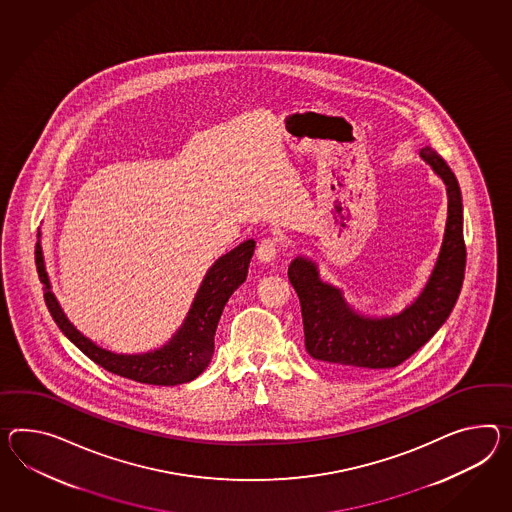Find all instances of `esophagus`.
<instances>
[{
	"label": "esophagus",
	"mask_w": 512,
	"mask_h": 512,
	"mask_svg": "<svg viewBox=\"0 0 512 512\" xmlns=\"http://www.w3.org/2000/svg\"><path fill=\"white\" fill-rule=\"evenodd\" d=\"M279 242L275 238H262L257 246V259L261 262H272L277 257Z\"/></svg>",
	"instance_id": "obj_1"
}]
</instances>
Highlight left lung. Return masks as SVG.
<instances>
[{
  "mask_svg": "<svg viewBox=\"0 0 512 512\" xmlns=\"http://www.w3.org/2000/svg\"><path fill=\"white\" fill-rule=\"evenodd\" d=\"M420 157L444 181L448 194L444 238L425 287L403 311L368 316L355 311L340 288L320 277L316 262L298 255L288 266V279L300 298L305 349L312 359L344 372L394 368L422 348L453 311L466 266L461 188L437 151L425 146Z\"/></svg>",
  "mask_w": 512,
  "mask_h": 512,
  "instance_id": "1",
  "label": "left lung"
}]
</instances>
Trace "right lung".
I'll list each match as a JSON object with an SVG mask.
<instances>
[{
	"instance_id": "right-lung-1",
	"label": "right lung",
	"mask_w": 512,
	"mask_h": 512,
	"mask_svg": "<svg viewBox=\"0 0 512 512\" xmlns=\"http://www.w3.org/2000/svg\"><path fill=\"white\" fill-rule=\"evenodd\" d=\"M40 237V233H38ZM255 251V240H244L237 248L227 251L212 264L201 281L200 288L190 305L183 325L164 346L146 353H114L101 348L96 342L85 337L64 314L63 307L51 292L50 277L46 272V262L40 240L37 242L38 277L44 285V300L48 305L55 324L63 331L70 342H74L88 359L100 364L107 372L122 375L146 385L174 387L188 383L209 366L214 353V335L224 311L225 303L248 275L251 257Z\"/></svg>"
}]
</instances>
